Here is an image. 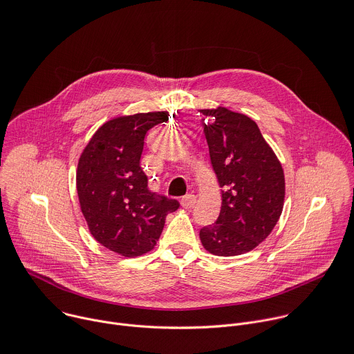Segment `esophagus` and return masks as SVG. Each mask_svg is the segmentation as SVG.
<instances>
[{"label":"esophagus","instance_id":"obj_1","mask_svg":"<svg viewBox=\"0 0 354 354\" xmlns=\"http://www.w3.org/2000/svg\"><path fill=\"white\" fill-rule=\"evenodd\" d=\"M195 202H196V198H195L194 194H187V195L183 196V199H181V205H183V207H185V209L192 207V206L195 205Z\"/></svg>","mask_w":354,"mask_h":354}]
</instances>
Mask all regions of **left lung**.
I'll return each instance as SVG.
<instances>
[{
    "mask_svg": "<svg viewBox=\"0 0 354 354\" xmlns=\"http://www.w3.org/2000/svg\"><path fill=\"white\" fill-rule=\"evenodd\" d=\"M203 132L222 189L215 223L199 239L206 251L234 257L254 250L276 226L285 202V174L257 122L226 107L206 109Z\"/></svg>",
    "mask_w": 354,
    "mask_h": 354,
    "instance_id": "obj_1",
    "label": "left lung"
}]
</instances>
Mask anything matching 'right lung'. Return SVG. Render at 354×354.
<instances>
[{"mask_svg":"<svg viewBox=\"0 0 354 354\" xmlns=\"http://www.w3.org/2000/svg\"><path fill=\"white\" fill-rule=\"evenodd\" d=\"M166 120L167 111L115 117L95 132L80 158L77 191L89 232L122 257L151 251L166 216L180 206L149 191L140 167L147 132Z\"/></svg>","mask_w":354,"mask_h":354,"instance_id":"add662e5","label":"right lung"}]
</instances>
